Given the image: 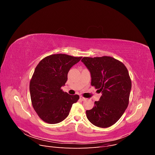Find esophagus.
<instances>
[{"instance_id":"1","label":"esophagus","mask_w":155,"mask_h":155,"mask_svg":"<svg viewBox=\"0 0 155 155\" xmlns=\"http://www.w3.org/2000/svg\"><path fill=\"white\" fill-rule=\"evenodd\" d=\"M80 100H81V101H85V100H86V98L83 97V96H80Z\"/></svg>"}]
</instances>
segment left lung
Returning <instances> with one entry per match:
<instances>
[{
	"label": "left lung",
	"instance_id": "obj_1",
	"mask_svg": "<svg viewBox=\"0 0 155 155\" xmlns=\"http://www.w3.org/2000/svg\"><path fill=\"white\" fill-rule=\"evenodd\" d=\"M81 61L90 71L91 85L102 94L94 107L86 111L87 118L95 126L109 127L127 108L131 90L128 70L124 63L109 56L84 57Z\"/></svg>",
	"mask_w": 155,
	"mask_h": 155
}]
</instances>
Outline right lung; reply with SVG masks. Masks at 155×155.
Returning <instances> with one entry per match:
<instances>
[{"instance_id": "obj_1", "label": "right lung", "mask_w": 155, "mask_h": 155, "mask_svg": "<svg viewBox=\"0 0 155 155\" xmlns=\"http://www.w3.org/2000/svg\"><path fill=\"white\" fill-rule=\"evenodd\" d=\"M82 57L67 54L50 55L36 67L30 83L31 104L39 118L50 124H58L68 116L78 95L64 92L61 87L67 81L68 72Z\"/></svg>"}]
</instances>
